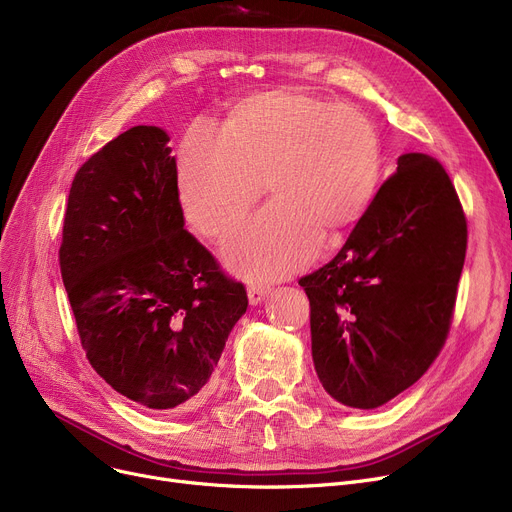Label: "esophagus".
I'll list each match as a JSON object with an SVG mask.
<instances>
[{
    "label": "esophagus",
    "instance_id": "esophagus-1",
    "mask_svg": "<svg viewBox=\"0 0 512 512\" xmlns=\"http://www.w3.org/2000/svg\"><path fill=\"white\" fill-rule=\"evenodd\" d=\"M247 292H249V303L251 305H259L267 297V294L272 292V288L270 286H263V284H251L247 288Z\"/></svg>",
    "mask_w": 512,
    "mask_h": 512
}]
</instances>
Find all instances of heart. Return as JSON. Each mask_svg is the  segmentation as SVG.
<instances>
[{"label":"heart","mask_w":512,"mask_h":512,"mask_svg":"<svg viewBox=\"0 0 512 512\" xmlns=\"http://www.w3.org/2000/svg\"><path fill=\"white\" fill-rule=\"evenodd\" d=\"M178 197L199 234L230 236L265 191L257 218L226 247L236 272L276 280L305 265L324 238L351 232L382 178V139L353 105L303 89L238 99L218 132L193 126L178 145Z\"/></svg>","instance_id":"b5f03b06"}]
</instances>
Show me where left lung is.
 I'll return each mask as SVG.
<instances>
[{
    "mask_svg": "<svg viewBox=\"0 0 512 512\" xmlns=\"http://www.w3.org/2000/svg\"><path fill=\"white\" fill-rule=\"evenodd\" d=\"M467 218L438 159L398 157L338 255L303 276L321 386L375 409L413 386L448 338Z\"/></svg>",
    "mask_w": 512,
    "mask_h": 512,
    "instance_id": "obj_1",
    "label": "left lung"
}]
</instances>
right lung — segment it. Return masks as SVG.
Returning a JSON list of instances; mask_svg holds the SVG:
<instances>
[{
	"label": "right lung",
	"instance_id": "add662e5",
	"mask_svg": "<svg viewBox=\"0 0 512 512\" xmlns=\"http://www.w3.org/2000/svg\"><path fill=\"white\" fill-rule=\"evenodd\" d=\"M168 141L134 126L93 153L72 180L60 245L91 367L157 411L205 392L249 305L242 282L184 230Z\"/></svg>",
	"mask_w": 512,
	"mask_h": 512
}]
</instances>
